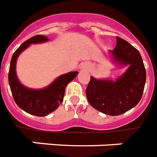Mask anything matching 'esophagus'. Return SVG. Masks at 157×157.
I'll return each mask as SVG.
<instances>
[{"mask_svg":"<svg viewBox=\"0 0 157 157\" xmlns=\"http://www.w3.org/2000/svg\"><path fill=\"white\" fill-rule=\"evenodd\" d=\"M90 68H91V65L89 63H83L81 65V69H82V70L86 71V70H89Z\"/></svg>","mask_w":157,"mask_h":157,"instance_id":"obj_1","label":"esophagus"}]
</instances>
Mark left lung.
<instances>
[{
  "mask_svg": "<svg viewBox=\"0 0 157 157\" xmlns=\"http://www.w3.org/2000/svg\"><path fill=\"white\" fill-rule=\"evenodd\" d=\"M115 61L130 65L116 81L91 79L86 89L90 105L103 113L117 116L138 105L144 90L146 70L140 52L123 39L117 36L116 48L110 51Z\"/></svg>",
  "mask_w": 157,
  "mask_h": 157,
  "instance_id": "obj_1",
  "label": "left lung"
}]
</instances>
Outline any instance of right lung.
I'll return each mask as SVG.
<instances>
[{
	"label": "right lung",
	"mask_w": 157,
	"mask_h": 157,
	"mask_svg": "<svg viewBox=\"0 0 157 157\" xmlns=\"http://www.w3.org/2000/svg\"><path fill=\"white\" fill-rule=\"evenodd\" d=\"M47 40L48 39L46 36L37 35L25 41L12 56L9 71V83L15 103L25 112L38 117L47 116L48 113L57 109L63 101L67 84L76 78L78 74V71H74L61 75L52 84L41 90L27 88L20 83L15 71L16 61L18 55L29 47L31 44L42 43Z\"/></svg>",
	"instance_id": "right-lung-1"
}]
</instances>
